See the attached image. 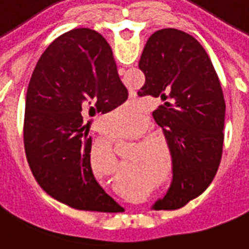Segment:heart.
<instances>
[{"label": "heart", "instance_id": "heart-1", "mask_svg": "<svg viewBox=\"0 0 249 249\" xmlns=\"http://www.w3.org/2000/svg\"><path fill=\"white\" fill-rule=\"evenodd\" d=\"M150 139H143L142 142H139V144H141V147L142 149H137L135 150V153H131V156H130V158L131 160H135V161H139L142 162V163H144V165H147V166H156V165H158V158H157L154 154H147L146 151L143 150H147L149 151V147H150ZM106 150L108 151V144H107V147H106Z\"/></svg>", "mask_w": 249, "mask_h": 249}]
</instances>
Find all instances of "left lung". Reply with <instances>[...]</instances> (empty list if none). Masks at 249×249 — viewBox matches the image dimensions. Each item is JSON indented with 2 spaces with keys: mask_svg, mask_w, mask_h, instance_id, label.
<instances>
[{
  "mask_svg": "<svg viewBox=\"0 0 249 249\" xmlns=\"http://www.w3.org/2000/svg\"><path fill=\"white\" fill-rule=\"evenodd\" d=\"M139 70L146 77L139 96L163 102L153 116L173 161L172 185L154 206L174 211L198 197L217 173L225 122L223 89L202 45L174 28L149 37Z\"/></svg>",
  "mask_w": 249,
  "mask_h": 249,
  "instance_id": "obj_1",
  "label": "left lung"
}]
</instances>
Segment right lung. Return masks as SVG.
Wrapping results in <instances>:
<instances>
[{"label": "right lung", "mask_w": 249, "mask_h": 249, "mask_svg": "<svg viewBox=\"0 0 249 249\" xmlns=\"http://www.w3.org/2000/svg\"><path fill=\"white\" fill-rule=\"evenodd\" d=\"M127 96L96 31L72 29L41 54L26 91L24 146L33 177L54 200L89 212L123 209L93 177L86 116L110 112Z\"/></svg>", "instance_id": "obj_1"}]
</instances>
